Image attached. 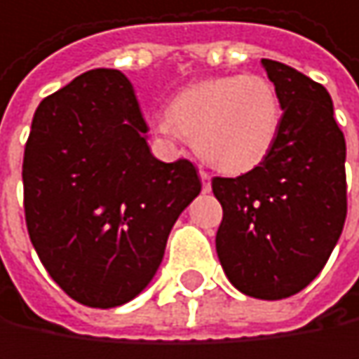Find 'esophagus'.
<instances>
[{
	"mask_svg": "<svg viewBox=\"0 0 359 359\" xmlns=\"http://www.w3.org/2000/svg\"><path fill=\"white\" fill-rule=\"evenodd\" d=\"M198 175H201V182H203V192H209L211 190V175L205 169H201Z\"/></svg>",
	"mask_w": 359,
	"mask_h": 359,
	"instance_id": "34e87169",
	"label": "esophagus"
}]
</instances>
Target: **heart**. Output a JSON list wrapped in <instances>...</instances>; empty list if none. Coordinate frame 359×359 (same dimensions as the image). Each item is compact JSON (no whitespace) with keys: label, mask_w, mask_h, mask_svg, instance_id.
<instances>
[{"label":"heart","mask_w":359,"mask_h":359,"mask_svg":"<svg viewBox=\"0 0 359 359\" xmlns=\"http://www.w3.org/2000/svg\"><path fill=\"white\" fill-rule=\"evenodd\" d=\"M282 127L276 86L262 75H222L180 90L167 114L152 123L156 135L196 140L198 154L226 173H247L273 148Z\"/></svg>","instance_id":"heart-1"}]
</instances>
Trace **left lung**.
<instances>
[{
	"label": "left lung",
	"instance_id": "obj_1",
	"mask_svg": "<svg viewBox=\"0 0 359 359\" xmlns=\"http://www.w3.org/2000/svg\"><path fill=\"white\" fill-rule=\"evenodd\" d=\"M282 104L269 154L249 173L213 177L215 247L228 280L255 299H286L326 266L347 215L345 137L324 86L262 60Z\"/></svg>",
	"mask_w": 359,
	"mask_h": 359
}]
</instances>
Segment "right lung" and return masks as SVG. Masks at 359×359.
<instances>
[{
	"mask_svg": "<svg viewBox=\"0 0 359 359\" xmlns=\"http://www.w3.org/2000/svg\"><path fill=\"white\" fill-rule=\"evenodd\" d=\"M146 133L114 69L79 75L35 110L22 161L27 230L54 282L88 307L123 305L148 286L201 192L196 167L154 158Z\"/></svg>",
	"mask_w": 359,
	"mask_h": 359,
	"instance_id": "1",
	"label": "right lung"
}]
</instances>
